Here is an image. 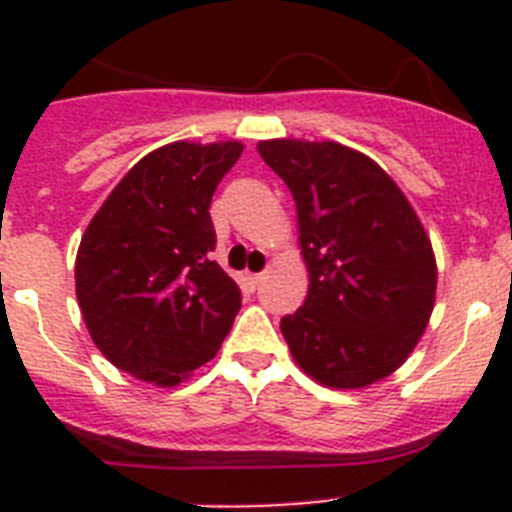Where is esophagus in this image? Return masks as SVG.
Here are the masks:
<instances>
[{"label": "esophagus", "mask_w": 512, "mask_h": 512, "mask_svg": "<svg viewBox=\"0 0 512 512\" xmlns=\"http://www.w3.org/2000/svg\"><path fill=\"white\" fill-rule=\"evenodd\" d=\"M261 279H264V274H248V284H251V287H256Z\"/></svg>", "instance_id": "1"}]
</instances>
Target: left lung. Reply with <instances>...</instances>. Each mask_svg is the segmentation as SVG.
I'll list each match as a JSON object with an SVG mask.
<instances>
[{"mask_svg":"<svg viewBox=\"0 0 512 512\" xmlns=\"http://www.w3.org/2000/svg\"><path fill=\"white\" fill-rule=\"evenodd\" d=\"M297 205L310 287L282 318L292 359L315 382L361 390L418 346L436 302V256L413 205L364 153L333 140H261Z\"/></svg>","mask_w":512,"mask_h":512,"instance_id":"left-lung-1","label":"left lung"}]
</instances>
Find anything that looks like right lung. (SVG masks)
<instances>
[{
  "instance_id": "1",
  "label": "right lung",
  "mask_w": 512,
  "mask_h": 512,
  "mask_svg": "<svg viewBox=\"0 0 512 512\" xmlns=\"http://www.w3.org/2000/svg\"><path fill=\"white\" fill-rule=\"evenodd\" d=\"M243 143L176 140L143 156L81 235L76 300L102 356L174 387L210 361L241 310L212 261L210 202Z\"/></svg>"
}]
</instances>
